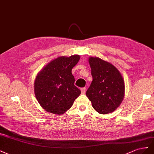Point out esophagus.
<instances>
[{
  "mask_svg": "<svg viewBox=\"0 0 154 154\" xmlns=\"http://www.w3.org/2000/svg\"><path fill=\"white\" fill-rule=\"evenodd\" d=\"M81 94H85V92H86V88H81Z\"/></svg>",
  "mask_w": 154,
  "mask_h": 154,
  "instance_id": "34e87169",
  "label": "esophagus"
}]
</instances>
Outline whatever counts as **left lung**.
Segmentation results:
<instances>
[{
    "mask_svg": "<svg viewBox=\"0 0 154 154\" xmlns=\"http://www.w3.org/2000/svg\"><path fill=\"white\" fill-rule=\"evenodd\" d=\"M93 77L86 96L100 114L112 113L119 106L125 95V82L113 64L99 57L89 58Z\"/></svg>",
    "mask_w": 154,
    "mask_h": 154,
    "instance_id": "8db88e82",
    "label": "left lung"
}]
</instances>
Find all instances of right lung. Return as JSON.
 I'll use <instances>...</instances> for the list:
<instances>
[{
  "instance_id": "1",
  "label": "right lung",
  "mask_w": 154,
  "mask_h": 154,
  "mask_svg": "<svg viewBox=\"0 0 154 154\" xmlns=\"http://www.w3.org/2000/svg\"><path fill=\"white\" fill-rule=\"evenodd\" d=\"M80 59L79 55L59 57L42 68L34 82L35 95L46 111L57 115L72 107L81 90L74 85L72 68Z\"/></svg>"
}]
</instances>
